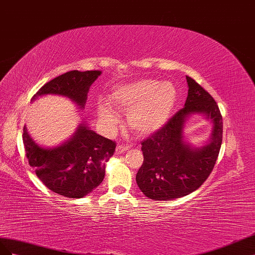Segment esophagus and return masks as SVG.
<instances>
[{"label":"esophagus","instance_id":"34e87169","mask_svg":"<svg viewBox=\"0 0 255 255\" xmlns=\"http://www.w3.org/2000/svg\"><path fill=\"white\" fill-rule=\"evenodd\" d=\"M128 146H125V145H118V146H116V149H115V152L118 155H120V154H123V152H125L126 150H128Z\"/></svg>","mask_w":255,"mask_h":255}]
</instances>
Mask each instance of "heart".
Segmentation results:
<instances>
[{"label": "heart", "instance_id": "b5f03b06", "mask_svg": "<svg viewBox=\"0 0 255 255\" xmlns=\"http://www.w3.org/2000/svg\"><path fill=\"white\" fill-rule=\"evenodd\" d=\"M177 98L172 82L159 83L152 79H141L118 86L109 100L120 110L128 111L127 123L133 131L146 135L157 131L168 121ZM99 119L108 125L115 123V114L110 107H98Z\"/></svg>", "mask_w": 255, "mask_h": 255}]
</instances>
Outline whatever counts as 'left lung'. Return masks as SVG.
Here are the masks:
<instances>
[{"instance_id":"obj_1","label":"left lung","mask_w":255,"mask_h":255,"mask_svg":"<svg viewBox=\"0 0 255 255\" xmlns=\"http://www.w3.org/2000/svg\"><path fill=\"white\" fill-rule=\"evenodd\" d=\"M188 96L185 107L163 127L144 140V161L136 173V184L147 198L169 201L193 192L208 178L222 143V115L215 99L190 77H186ZM205 114L214 124L208 144L193 149L183 141L182 128L189 115Z\"/></svg>"}]
</instances>
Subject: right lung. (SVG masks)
Listing matches in <instances>:
<instances>
[{"instance_id":"1","label":"right lung","mask_w":255,"mask_h":255,"mask_svg":"<svg viewBox=\"0 0 255 255\" xmlns=\"http://www.w3.org/2000/svg\"><path fill=\"white\" fill-rule=\"evenodd\" d=\"M99 70H71L51 80L33 96L53 94L68 97L80 109H84L90 86L100 76ZM28 163L36 175L51 191L66 198L80 199L98 187L105 177L106 162L116 143L80 124L72 137L52 148L41 147L27 133H22Z\"/></svg>"}]
</instances>
